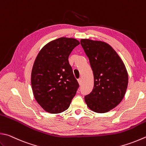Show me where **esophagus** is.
<instances>
[{
    "instance_id": "esophagus-1",
    "label": "esophagus",
    "mask_w": 146,
    "mask_h": 146,
    "mask_svg": "<svg viewBox=\"0 0 146 146\" xmlns=\"http://www.w3.org/2000/svg\"><path fill=\"white\" fill-rule=\"evenodd\" d=\"M78 82H79V84H82V79L81 78L78 79Z\"/></svg>"
}]
</instances>
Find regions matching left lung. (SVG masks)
<instances>
[{"instance_id":"left-lung-1","label":"left lung","mask_w":146,"mask_h":146,"mask_svg":"<svg viewBox=\"0 0 146 146\" xmlns=\"http://www.w3.org/2000/svg\"><path fill=\"white\" fill-rule=\"evenodd\" d=\"M94 76L92 92L84 97L88 107L98 113L114 108L124 97L128 76L125 66L113 48L102 41L81 39Z\"/></svg>"}]
</instances>
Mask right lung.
I'll return each mask as SVG.
<instances>
[{
    "label": "right lung",
    "instance_id": "add662e5",
    "mask_svg": "<svg viewBox=\"0 0 146 146\" xmlns=\"http://www.w3.org/2000/svg\"><path fill=\"white\" fill-rule=\"evenodd\" d=\"M79 42L61 37L41 49L33 65L31 84L34 97L43 109L51 114L66 111L79 87L68 56Z\"/></svg>",
    "mask_w": 146,
    "mask_h": 146
}]
</instances>
